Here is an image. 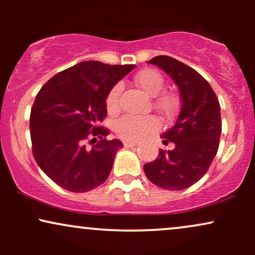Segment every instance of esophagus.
<instances>
[{
  "mask_svg": "<svg viewBox=\"0 0 255 255\" xmlns=\"http://www.w3.org/2000/svg\"><path fill=\"white\" fill-rule=\"evenodd\" d=\"M136 145H137L136 142H133V141H125L124 142L125 147H134V146H136Z\"/></svg>",
  "mask_w": 255,
  "mask_h": 255,
  "instance_id": "esophagus-1",
  "label": "esophagus"
}]
</instances>
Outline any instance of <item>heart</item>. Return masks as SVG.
<instances>
[{
	"mask_svg": "<svg viewBox=\"0 0 255 255\" xmlns=\"http://www.w3.org/2000/svg\"><path fill=\"white\" fill-rule=\"evenodd\" d=\"M135 83L144 92L154 99V107L165 116L174 115L178 107V98L175 93L160 91L164 87V79L154 69H144L137 73ZM120 93L121 86L115 85L107 96V109L110 114L118 113L120 109ZM159 127V121L154 116L126 115L118 121L115 131L119 137L127 141H139L147 134L153 133Z\"/></svg>",
	"mask_w": 255,
	"mask_h": 255,
	"instance_id": "obj_1",
	"label": "heart"
}]
</instances>
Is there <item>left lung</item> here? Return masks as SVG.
I'll list each match as a JSON object with an SVG mask.
<instances>
[{"mask_svg": "<svg viewBox=\"0 0 255 255\" xmlns=\"http://www.w3.org/2000/svg\"><path fill=\"white\" fill-rule=\"evenodd\" d=\"M148 63L162 68L177 85L181 109L172 127L162 135L163 144L172 142L174 150H159L144 171L160 188L181 191L197 183L217 154L221 107L211 85L195 69L170 56H156Z\"/></svg>", "mask_w": 255, "mask_h": 255, "instance_id": "obj_1", "label": "left lung"}]
</instances>
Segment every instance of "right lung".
Returning a JSON list of instances; mask_svg holds the SVG:
<instances>
[{
  "label": "right lung",
  "mask_w": 255,
  "mask_h": 255,
  "mask_svg": "<svg viewBox=\"0 0 255 255\" xmlns=\"http://www.w3.org/2000/svg\"><path fill=\"white\" fill-rule=\"evenodd\" d=\"M134 67L85 61L57 73L37 93L30 116L32 153L60 187L89 192L109 176L124 145L107 140L109 129L99 125L107 116L109 91Z\"/></svg>",
  "instance_id": "obj_1"
}]
</instances>
